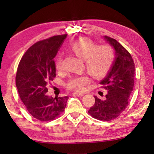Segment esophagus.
Returning a JSON list of instances; mask_svg holds the SVG:
<instances>
[{
	"instance_id": "1",
	"label": "esophagus",
	"mask_w": 154,
	"mask_h": 154,
	"mask_svg": "<svg viewBox=\"0 0 154 154\" xmlns=\"http://www.w3.org/2000/svg\"><path fill=\"white\" fill-rule=\"evenodd\" d=\"M74 94L78 97H83L84 95L83 93H81V92H74Z\"/></svg>"
}]
</instances>
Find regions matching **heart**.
Returning a JSON list of instances; mask_svg holds the SVG:
<instances>
[{"label":"heart","instance_id":"1","mask_svg":"<svg viewBox=\"0 0 154 154\" xmlns=\"http://www.w3.org/2000/svg\"><path fill=\"white\" fill-rule=\"evenodd\" d=\"M70 48L76 56L84 60L86 70L94 79H100L106 74L114 60V52L111 46L97 45L94 41L87 38L73 42ZM55 67L59 71H63L65 69L64 61L61 57L57 58ZM90 83V78L86 74H83L69 80L66 87L69 90L83 92L85 86Z\"/></svg>","mask_w":154,"mask_h":154}]
</instances>
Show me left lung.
<instances>
[{
  "label": "left lung",
  "instance_id": "8db88e82",
  "mask_svg": "<svg viewBox=\"0 0 154 154\" xmlns=\"http://www.w3.org/2000/svg\"><path fill=\"white\" fill-rule=\"evenodd\" d=\"M104 38L114 48L116 57L110 71L100 82L101 88L107 90L105 99L94 96L95 102L88 113L100 121H110L119 117L128 107L134 87L135 67L131 54L121 43L107 35Z\"/></svg>",
  "mask_w": 154,
  "mask_h": 154
}]
</instances>
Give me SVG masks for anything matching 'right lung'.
Wrapping results in <instances>:
<instances>
[{"mask_svg":"<svg viewBox=\"0 0 154 154\" xmlns=\"http://www.w3.org/2000/svg\"><path fill=\"white\" fill-rule=\"evenodd\" d=\"M67 34L54 35L29 48L19 63L15 83L26 110L35 119L50 121L64 111L69 97H50L48 85L56 77L55 57Z\"/></svg>","mask_w":154,"mask_h":154,"instance_id":"obj_1","label":"right lung"}]
</instances>
